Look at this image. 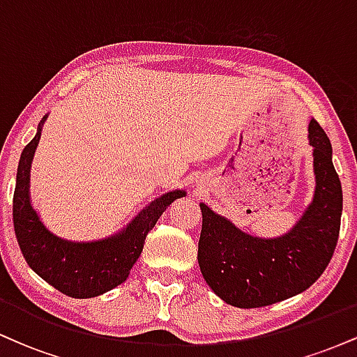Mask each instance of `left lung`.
I'll return each instance as SVG.
<instances>
[{"label":"left lung","instance_id":"obj_1","mask_svg":"<svg viewBox=\"0 0 357 357\" xmlns=\"http://www.w3.org/2000/svg\"><path fill=\"white\" fill-rule=\"evenodd\" d=\"M315 191L296 227L277 238H258L199 203L203 215L198 264L221 301L257 309L304 292L322 275L337 245L342 188L333 165V146L312 119Z\"/></svg>","mask_w":357,"mask_h":357}]
</instances>
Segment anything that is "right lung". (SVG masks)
Returning <instances> with one entry per match:
<instances>
[{
  "label": "right lung",
  "instance_id": "obj_1",
  "mask_svg": "<svg viewBox=\"0 0 357 357\" xmlns=\"http://www.w3.org/2000/svg\"><path fill=\"white\" fill-rule=\"evenodd\" d=\"M45 116L36 136L20 158L13 195V225L20 248L35 273L65 296L90 298L109 292L129 277L141 255L147 233L174 199L186 191L174 190L155 198L116 235L97 241H68L53 235L30 202V167L42 136Z\"/></svg>",
  "mask_w": 357,
  "mask_h": 357
}]
</instances>
